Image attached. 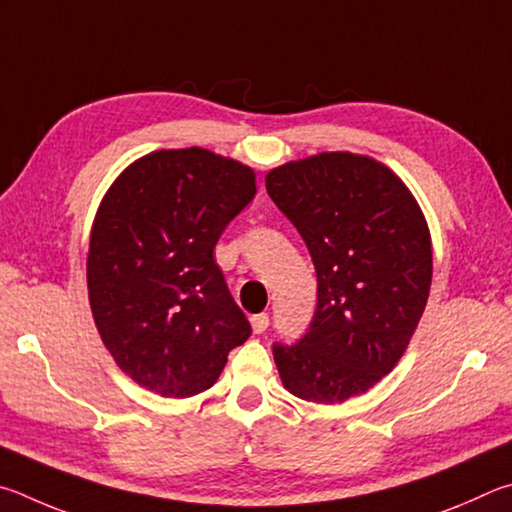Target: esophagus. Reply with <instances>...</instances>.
Wrapping results in <instances>:
<instances>
[{
    "mask_svg": "<svg viewBox=\"0 0 512 512\" xmlns=\"http://www.w3.org/2000/svg\"><path fill=\"white\" fill-rule=\"evenodd\" d=\"M251 321V330H254L256 335H261L267 330V326H270V317L265 315V312H261V315H254L249 319Z\"/></svg>",
    "mask_w": 512,
    "mask_h": 512,
    "instance_id": "34e87169",
    "label": "esophagus"
}]
</instances>
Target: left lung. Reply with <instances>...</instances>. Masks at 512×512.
I'll list each match as a JSON object with an SVG mask.
<instances>
[{
  "label": "left lung",
  "mask_w": 512,
  "mask_h": 512,
  "mask_svg": "<svg viewBox=\"0 0 512 512\" xmlns=\"http://www.w3.org/2000/svg\"><path fill=\"white\" fill-rule=\"evenodd\" d=\"M317 270V312L274 344L283 387L321 405L360 396L407 351L432 285V236L405 182L355 152H319L265 175Z\"/></svg>",
  "instance_id": "8db88e82"
}]
</instances>
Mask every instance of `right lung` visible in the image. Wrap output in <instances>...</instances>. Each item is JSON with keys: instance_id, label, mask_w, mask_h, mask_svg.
I'll use <instances>...</instances> for the list:
<instances>
[{"instance_id": "obj_1", "label": "right lung", "mask_w": 512, "mask_h": 512, "mask_svg": "<svg viewBox=\"0 0 512 512\" xmlns=\"http://www.w3.org/2000/svg\"><path fill=\"white\" fill-rule=\"evenodd\" d=\"M256 173L206 148L155 150L107 188L89 233L94 324L139 387L188 398L220 378L251 326L213 258Z\"/></svg>"}]
</instances>
